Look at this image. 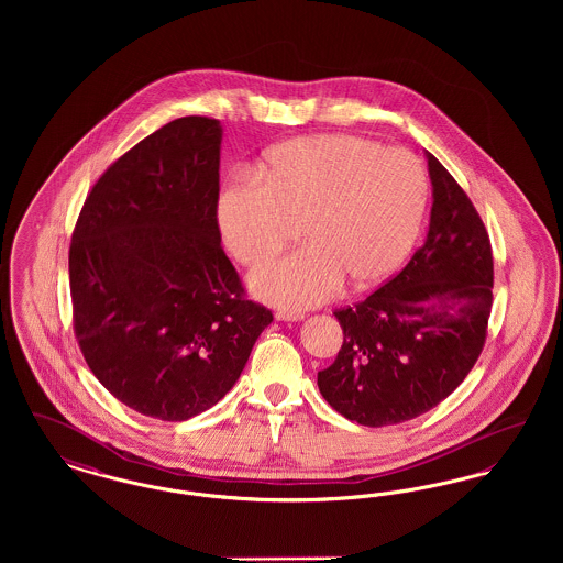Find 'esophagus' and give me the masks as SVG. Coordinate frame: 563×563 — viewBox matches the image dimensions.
Here are the masks:
<instances>
[{
	"label": "esophagus",
	"mask_w": 563,
	"mask_h": 563,
	"mask_svg": "<svg viewBox=\"0 0 563 563\" xmlns=\"http://www.w3.org/2000/svg\"><path fill=\"white\" fill-rule=\"evenodd\" d=\"M276 319L278 321H301L303 312H299V310H278Z\"/></svg>",
	"instance_id": "esophagus-1"
}]
</instances>
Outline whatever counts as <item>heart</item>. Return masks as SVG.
I'll list each match as a JSON object with an SVG mask.
<instances>
[{
	"mask_svg": "<svg viewBox=\"0 0 563 563\" xmlns=\"http://www.w3.org/2000/svg\"><path fill=\"white\" fill-rule=\"evenodd\" d=\"M429 202L420 161L356 134H310L278 143L260 170L230 177L217 221L246 268L274 262L301 223L297 253L253 276L255 294L287 308L317 306L340 291H365L411 253Z\"/></svg>",
	"mask_w": 563,
	"mask_h": 563,
	"instance_id": "heart-1",
	"label": "heart"
}]
</instances>
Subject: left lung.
<instances>
[{"instance_id":"1","label":"left lung","mask_w":563,"mask_h":563,"mask_svg":"<svg viewBox=\"0 0 563 563\" xmlns=\"http://www.w3.org/2000/svg\"><path fill=\"white\" fill-rule=\"evenodd\" d=\"M429 236L409 264L367 299L335 310L344 344L319 372V390L363 427L413 420L448 399L482 354L492 312L494 257L466 191L427 154Z\"/></svg>"}]
</instances>
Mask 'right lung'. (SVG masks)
<instances>
[{
    "label": "right lung",
    "mask_w": 563,
    "mask_h": 563,
    "mask_svg": "<svg viewBox=\"0 0 563 563\" xmlns=\"http://www.w3.org/2000/svg\"><path fill=\"white\" fill-rule=\"evenodd\" d=\"M219 150L213 118L164 124L99 177L69 244L74 333L90 372L164 422L223 399L274 319L221 246Z\"/></svg>",
    "instance_id": "obj_1"
}]
</instances>
